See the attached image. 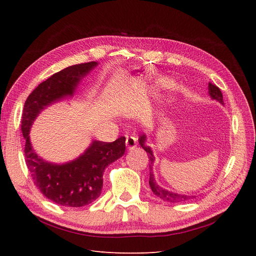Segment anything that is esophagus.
Returning <instances> with one entry per match:
<instances>
[{
	"label": "esophagus",
	"instance_id": "1",
	"mask_svg": "<svg viewBox=\"0 0 256 256\" xmlns=\"http://www.w3.org/2000/svg\"><path fill=\"white\" fill-rule=\"evenodd\" d=\"M126 146L129 150H134V147L136 146V136H127V140H126Z\"/></svg>",
	"mask_w": 256,
	"mask_h": 256
}]
</instances>
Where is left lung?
I'll use <instances>...</instances> for the list:
<instances>
[{
    "label": "left lung",
    "instance_id": "8db88e82",
    "mask_svg": "<svg viewBox=\"0 0 256 256\" xmlns=\"http://www.w3.org/2000/svg\"><path fill=\"white\" fill-rule=\"evenodd\" d=\"M208 90H209V95H210V97L212 99H216V102H219L220 104H223V96H222V92H221V90L218 86H216L214 84L209 82L208 83ZM145 141H146V136L142 134L140 136V138H138V143H140V145L142 146V148L147 154H148V158H150V186L152 191L154 192V194L157 196L161 200H166V202H170V203H182V202H184V200H188L190 198H196V196H184V194H178V193L168 191L162 187H160V186L156 182V180H154V175L152 174V166H154V154H152L150 147L145 145Z\"/></svg>",
    "mask_w": 256,
    "mask_h": 256
}]
</instances>
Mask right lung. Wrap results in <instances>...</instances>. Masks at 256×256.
<instances>
[{"mask_svg": "<svg viewBox=\"0 0 256 256\" xmlns=\"http://www.w3.org/2000/svg\"><path fill=\"white\" fill-rule=\"evenodd\" d=\"M97 62L69 66L51 76L30 92L22 112L21 130L26 138V164L36 187L52 202L67 207H82L94 202L102 189L106 168L120 158L126 150V138L114 142L92 141L79 158L64 164L44 161L34 152L30 141L32 124L46 106L72 97Z\"/></svg>", "mask_w": 256, "mask_h": 256, "instance_id": "add662e5", "label": "right lung"}]
</instances>
